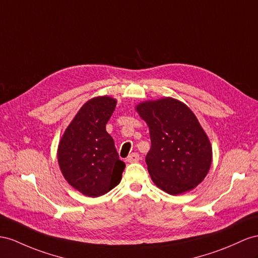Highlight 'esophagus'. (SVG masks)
<instances>
[{"label": "esophagus", "mask_w": 258, "mask_h": 258, "mask_svg": "<svg viewBox=\"0 0 258 258\" xmlns=\"http://www.w3.org/2000/svg\"><path fill=\"white\" fill-rule=\"evenodd\" d=\"M140 155H138L137 153H133V154H131L128 157H127V161L128 162H131V163H133V162H137V161H140Z\"/></svg>", "instance_id": "1"}]
</instances>
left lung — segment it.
I'll list each match as a JSON object with an SVG mask.
<instances>
[{
    "label": "left lung",
    "mask_w": 258,
    "mask_h": 258,
    "mask_svg": "<svg viewBox=\"0 0 258 258\" xmlns=\"http://www.w3.org/2000/svg\"><path fill=\"white\" fill-rule=\"evenodd\" d=\"M136 110L149 127L151 180L171 195L197 186L208 173L213 150L195 114L172 98L143 102Z\"/></svg>",
    "instance_id": "obj_1"
}]
</instances>
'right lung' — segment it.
Wrapping results in <instances>:
<instances>
[{"mask_svg":"<svg viewBox=\"0 0 258 258\" xmlns=\"http://www.w3.org/2000/svg\"><path fill=\"white\" fill-rule=\"evenodd\" d=\"M116 101L97 97L86 102L58 144V164L71 185L89 197L101 196L122 179L125 163L118 159L114 141L105 125Z\"/></svg>","mask_w":258,"mask_h":258,"instance_id":"add662e5","label":"right lung"}]
</instances>
